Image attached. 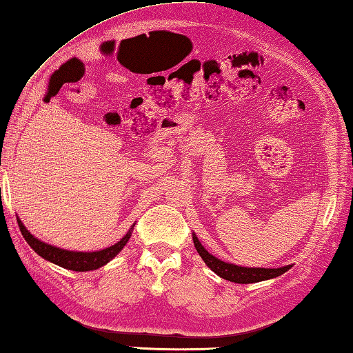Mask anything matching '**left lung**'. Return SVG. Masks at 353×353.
Returning a JSON list of instances; mask_svg holds the SVG:
<instances>
[{
  "mask_svg": "<svg viewBox=\"0 0 353 353\" xmlns=\"http://www.w3.org/2000/svg\"><path fill=\"white\" fill-rule=\"evenodd\" d=\"M194 247L197 253L201 254L205 264H207L211 270H213L217 276H221L227 281H232V283L238 284H252V283H259V281L272 279L281 276V274L290 270L292 265L279 267V268H248V267H239L234 264H228V262H223L221 259L214 258L213 254H210L207 250L202 247V243L199 242L197 236L193 234Z\"/></svg>",
  "mask_w": 353,
  "mask_h": 353,
  "instance_id": "left-lung-1",
  "label": "left lung"
}]
</instances>
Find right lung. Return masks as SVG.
<instances>
[{"label": "right lung", "mask_w": 353, "mask_h": 353, "mask_svg": "<svg viewBox=\"0 0 353 353\" xmlns=\"http://www.w3.org/2000/svg\"><path fill=\"white\" fill-rule=\"evenodd\" d=\"M17 221H18V227H20L23 238L29 243L34 252H37L46 261L54 262L57 265L68 268V270H74V272L95 270V268H100L101 265L108 264V262L114 259V256L126 245V242L131 238V232H130L128 234H125L117 243H114V245L108 247L105 250H100V252H91V253L69 252V250L57 248L54 245H49V243L38 241L28 232V230H26V227L23 225L20 219Z\"/></svg>", "instance_id": "1"}]
</instances>
